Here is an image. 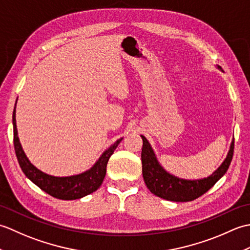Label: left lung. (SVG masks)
Returning <instances> with one entry per match:
<instances>
[{
  "label": "left lung",
  "instance_id": "8db88e82",
  "mask_svg": "<svg viewBox=\"0 0 250 250\" xmlns=\"http://www.w3.org/2000/svg\"><path fill=\"white\" fill-rule=\"evenodd\" d=\"M142 139L143 177L147 188L159 198L174 202L193 201L207 192L226 174L234 152V140H233L226 160L209 177L200 180H186L175 177L164 171L158 163L146 137L142 135Z\"/></svg>",
  "mask_w": 250,
  "mask_h": 250
}]
</instances>
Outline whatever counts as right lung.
<instances>
[{
	"label": "right lung",
	"mask_w": 250,
	"mask_h": 250,
	"mask_svg": "<svg viewBox=\"0 0 250 250\" xmlns=\"http://www.w3.org/2000/svg\"><path fill=\"white\" fill-rule=\"evenodd\" d=\"M16 110L13 113V125H14V147L15 152L17 156L19 166L25 174V176L31 179L36 186L44 190L45 192L50 194L54 198L60 200H76L81 199L84 195L94 192L98 190L103 183V179L106 174V166H107L108 159L113 155L117 146L122 139L117 141L115 144L109 147L102 156L100 157L97 163L83 174L75 175L70 177H55L47 175L34 166H32L28 158L25 157L24 152L21 148L19 139L17 135V128H16Z\"/></svg>",
	"instance_id": "add662e5"
}]
</instances>
